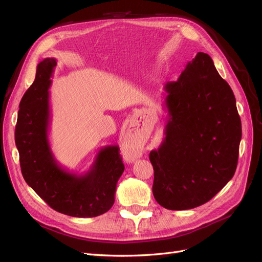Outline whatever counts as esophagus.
<instances>
[{"instance_id": "34e87169", "label": "esophagus", "mask_w": 262, "mask_h": 262, "mask_svg": "<svg viewBox=\"0 0 262 262\" xmlns=\"http://www.w3.org/2000/svg\"><path fill=\"white\" fill-rule=\"evenodd\" d=\"M141 154H142L141 150L136 146H129V147H126L124 150V155L126 157V160H129V161L137 160V158H139L141 156Z\"/></svg>"}]
</instances>
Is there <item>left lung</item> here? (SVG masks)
I'll use <instances>...</instances> for the list:
<instances>
[{
    "label": "left lung",
    "instance_id": "left-lung-1",
    "mask_svg": "<svg viewBox=\"0 0 262 262\" xmlns=\"http://www.w3.org/2000/svg\"><path fill=\"white\" fill-rule=\"evenodd\" d=\"M164 91L165 138L149 153L153 194L165 209H193L210 201L235 173L242 140L236 99L204 52Z\"/></svg>",
    "mask_w": 262,
    "mask_h": 262
}]
</instances>
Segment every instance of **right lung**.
<instances>
[{"instance_id": "right-lung-1", "label": "right lung", "mask_w": 262, "mask_h": 262, "mask_svg": "<svg viewBox=\"0 0 262 262\" xmlns=\"http://www.w3.org/2000/svg\"><path fill=\"white\" fill-rule=\"evenodd\" d=\"M57 60L37 66L34 83L20 100L15 128L23 177L27 185L66 215L95 217L114 205L117 182L124 170L118 145L101 147L89 171L77 175L57 162L49 142L51 78Z\"/></svg>"}]
</instances>
